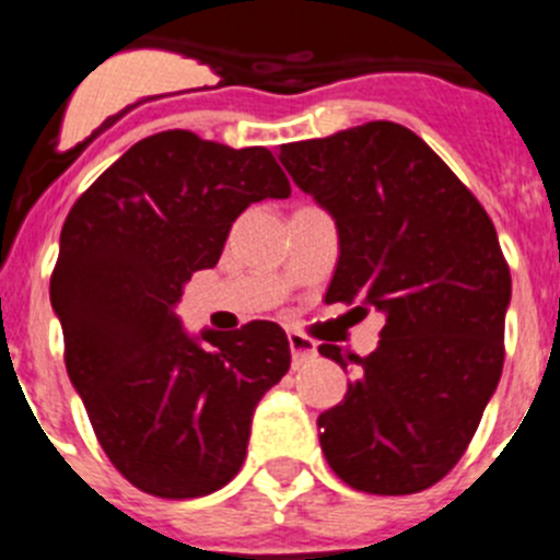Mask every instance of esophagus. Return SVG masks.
Segmentation results:
<instances>
[{
  "mask_svg": "<svg viewBox=\"0 0 560 560\" xmlns=\"http://www.w3.org/2000/svg\"><path fill=\"white\" fill-rule=\"evenodd\" d=\"M289 348H291V364H294V368H303V364H308V361L316 355V341L303 334H296V330L294 334H289Z\"/></svg>",
  "mask_w": 560,
  "mask_h": 560,
  "instance_id": "34e87169",
  "label": "esophagus"
}]
</instances>
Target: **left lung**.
<instances>
[{
  "instance_id": "8db88e82",
  "label": "left lung",
  "mask_w": 560,
  "mask_h": 560,
  "mask_svg": "<svg viewBox=\"0 0 560 560\" xmlns=\"http://www.w3.org/2000/svg\"><path fill=\"white\" fill-rule=\"evenodd\" d=\"M280 162L336 221L325 300L387 316L364 359L319 345L355 364L345 400L316 420L325 459L355 491H427L465 454L502 375L511 269L493 221L398 122L289 142Z\"/></svg>"
}]
</instances>
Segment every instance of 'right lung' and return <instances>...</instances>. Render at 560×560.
Listing matches in <instances>:
<instances>
[{
    "label": "right lung",
    "mask_w": 560,
    "mask_h": 560,
    "mask_svg": "<svg viewBox=\"0 0 560 560\" xmlns=\"http://www.w3.org/2000/svg\"><path fill=\"white\" fill-rule=\"evenodd\" d=\"M289 196L271 151L176 128L128 148L63 221L49 300L69 381L114 468L151 497L224 488L257 400L289 373L277 323L190 336L173 311L246 207Z\"/></svg>",
    "instance_id": "right-lung-1"
}]
</instances>
